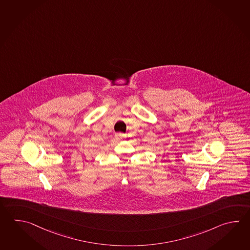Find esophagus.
I'll return each mask as SVG.
<instances>
[{"mask_svg": "<svg viewBox=\"0 0 250 250\" xmlns=\"http://www.w3.org/2000/svg\"><path fill=\"white\" fill-rule=\"evenodd\" d=\"M125 137V134H123V133H117V138L118 139H122V138Z\"/></svg>", "mask_w": 250, "mask_h": 250, "instance_id": "esophagus-1", "label": "esophagus"}]
</instances>
